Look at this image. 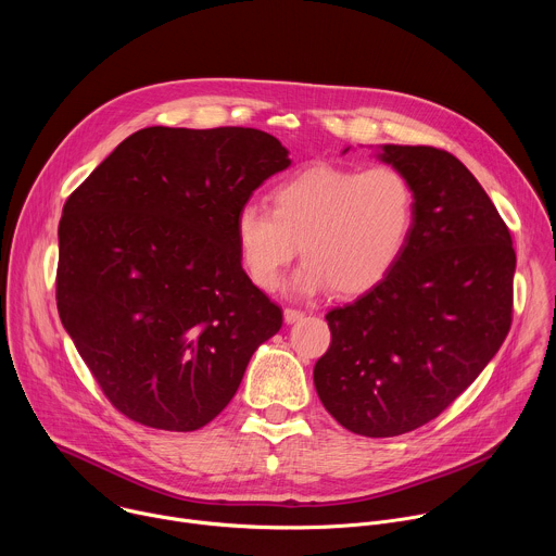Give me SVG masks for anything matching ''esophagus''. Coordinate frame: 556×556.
Wrapping results in <instances>:
<instances>
[{
	"instance_id": "esophagus-1",
	"label": "esophagus",
	"mask_w": 556,
	"mask_h": 556,
	"mask_svg": "<svg viewBox=\"0 0 556 556\" xmlns=\"http://www.w3.org/2000/svg\"><path fill=\"white\" fill-rule=\"evenodd\" d=\"M283 319H286V324H294V321L303 319V309H296V307H286V309H283Z\"/></svg>"
}]
</instances>
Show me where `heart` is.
<instances>
[{"instance_id": "heart-1", "label": "heart", "mask_w": 556, "mask_h": 556, "mask_svg": "<svg viewBox=\"0 0 556 556\" xmlns=\"http://www.w3.org/2000/svg\"><path fill=\"white\" fill-rule=\"evenodd\" d=\"M270 200L273 208L244 204L232 226L242 270L262 290H275L301 251L296 290L363 294L399 266L416 224L412 180L387 163L314 165L279 182Z\"/></svg>"}]
</instances>
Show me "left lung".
<instances>
[{
    "label": "left lung",
    "mask_w": 556,
    "mask_h": 556,
    "mask_svg": "<svg viewBox=\"0 0 556 556\" xmlns=\"http://www.w3.org/2000/svg\"><path fill=\"white\" fill-rule=\"evenodd\" d=\"M416 193L403 260L361 299L326 314L332 343L314 387L348 431L393 438L438 418L513 326V237L475 176L444 149L384 144Z\"/></svg>",
    "instance_id": "8db88e82"
}]
</instances>
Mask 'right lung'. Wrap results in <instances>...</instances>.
Returning <instances> with one entry per match:
<instances>
[{
    "instance_id": "1",
    "label": "right lung",
    "mask_w": 556,
    "mask_h": 556,
    "mask_svg": "<svg viewBox=\"0 0 556 556\" xmlns=\"http://www.w3.org/2000/svg\"><path fill=\"white\" fill-rule=\"evenodd\" d=\"M290 165L253 127H144L65 200L56 307L105 399L165 431L208 425L283 314L242 270L235 215Z\"/></svg>"
}]
</instances>
